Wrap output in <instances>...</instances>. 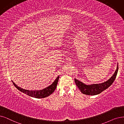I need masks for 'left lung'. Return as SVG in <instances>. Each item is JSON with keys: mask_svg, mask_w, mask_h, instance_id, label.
I'll return each instance as SVG.
<instances>
[{"mask_svg": "<svg viewBox=\"0 0 124 124\" xmlns=\"http://www.w3.org/2000/svg\"><path fill=\"white\" fill-rule=\"evenodd\" d=\"M118 64L116 70L113 74V75L105 82L99 84H92V85H87L84 83L81 82L76 79H74L76 85L78 86L81 92L85 95H96L100 93L109 87L115 81L116 77L118 72Z\"/></svg>", "mask_w": 124, "mask_h": 124, "instance_id": "left-lung-1", "label": "left lung"}]
</instances>
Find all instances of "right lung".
I'll return each instance as SVG.
<instances>
[{"label":"right lung","mask_w":124,"mask_h":124,"mask_svg":"<svg viewBox=\"0 0 124 124\" xmlns=\"http://www.w3.org/2000/svg\"><path fill=\"white\" fill-rule=\"evenodd\" d=\"M59 78V76H58L50 85H49V86L46 87L45 88L43 89L42 90H38V91H36V90L29 91L27 90H24V89L22 88L21 87H20L19 86H17L13 81H12L14 85L20 92L25 93L26 95H28L29 96H31V97L40 99V98H44L47 97L49 95H50L52 93L54 92V91H55L56 87L57 86Z\"/></svg>","instance_id":"obj_1"}]
</instances>
